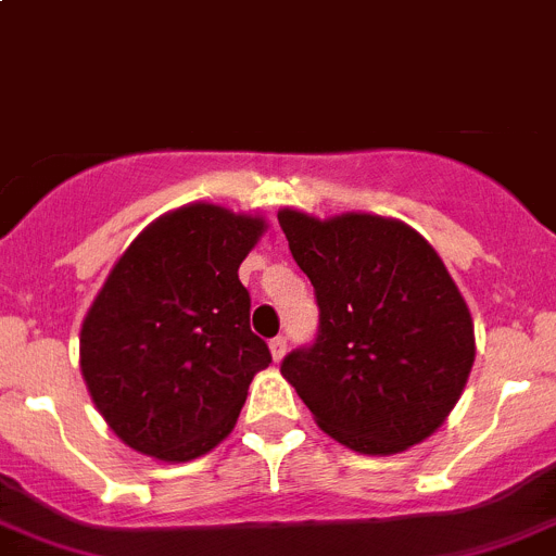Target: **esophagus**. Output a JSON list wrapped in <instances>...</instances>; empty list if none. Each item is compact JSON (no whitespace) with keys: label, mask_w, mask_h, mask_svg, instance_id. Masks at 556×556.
<instances>
[{"label":"esophagus","mask_w":556,"mask_h":556,"mask_svg":"<svg viewBox=\"0 0 556 556\" xmlns=\"http://www.w3.org/2000/svg\"><path fill=\"white\" fill-rule=\"evenodd\" d=\"M268 346H271V354H274V359H282L285 357V352H288V338H285V334H277V338L271 340V343H268Z\"/></svg>","instance_id":"34e87169"}]
</instances>
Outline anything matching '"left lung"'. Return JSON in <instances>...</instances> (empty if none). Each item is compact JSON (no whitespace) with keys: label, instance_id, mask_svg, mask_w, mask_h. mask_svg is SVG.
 <instances>
[{"label":"left lung","instance_id":"1","mask_svg":"<svg viewBox=\"0 0 556 556\" xmlns=\"http://www.w3.org/2000/svg\"><path fill=\"white\" fill-rule=\"evenodd\" d=\"M279 227L318 302V334L279 371L315 424L359 454H399L446 421L471 374L473 321L443 260L407 224L371 213Z\"/></svg>","mask_w":556,"mask_h":556}]
</instances>
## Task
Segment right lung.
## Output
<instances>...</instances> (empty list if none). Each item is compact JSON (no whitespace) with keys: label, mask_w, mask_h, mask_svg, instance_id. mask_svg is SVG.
I'll return each instance as SVG.
<instances>
[{"label":"right lung","mask_w":556,"mask_h":556,"mask_svg":"<svg viewBox=\"0 0 556 556\" xmlns=\"http://www.w3.org/2000/svg\"><path fill=\"white\" fill-rule=\"evenodd\" d=\"M266 222L197 202L149 224L118 257L79 332V368L135 452L188 463L232 432L271 352L249 324L238 268Z\"/></svg>","instance_id":"1"}]
</instances>
